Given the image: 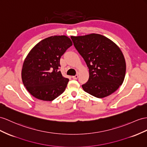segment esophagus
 <instances>
[{"label":"esophagus","mask_w":147,"mask_h":147,"mask_svg":"<svg viewBox=\"0 0 147 147\" xmlns=\"http://www.w3.org/2000/svg\"><path fill=\"white\" fill-rule=\"evenodd\" d=\"M72 78H73V79H74V80H77V79L78 78V74L77 75H75V76H73Z\"/></svg>","instance_id":"34e87169"}]
</instances>
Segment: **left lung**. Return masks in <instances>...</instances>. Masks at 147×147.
<instances>
[{
    "mask_svg": "<svg viewBox=\"0 0 147 147\" xmlns=\"http://www.w3.org/2000/svg\"><path fill=\"white\" fill-rule=\"evenodd\" d=\"M89 68L84 91L97 98L111 95L123 83L126 64L119 47L108 38L96 33L71 36Z\"/></svg>",
    "mask_w": 147,
    "mask_h": 147,
    "instance_id": "8db88e82",
    "label": "left lung"
}]
</instances>
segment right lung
Wrapping results in <instances>:
<instances>
[{"label":"right lung","mask_w":147,"mask_h":147,"mask_svg":"<svg viewBox=\"0 0 147 147\" xmlns=\"http://www.w3.org/2000/svg\"><path fill=\"white\" fill-rule=\"evenodd\" d=\"M72 45L65 35L51 36L40 41L29 52L23 64L22 79L35 98L51 101L65 91L69 79L59 71L60 58Z\"/></svg>","instance_id":"right-lung-1"}]
</instances>
